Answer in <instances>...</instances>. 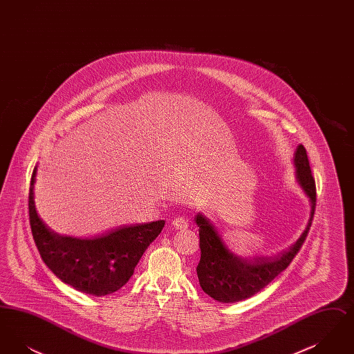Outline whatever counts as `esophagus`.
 <instances>
[{"mask_svg": "<svg viewBox=\"0 0 354 354\" xmlns=\"http://www.w3.org/2000/svg\"><path fill=\"white\" fill-rule=\"evenodd\" d=\"M172 225L176 228V230H185L188 228V220L182 218V216H178L175 219L172 220Z\"/></svg>", "mask_w": 354, "mask_h": 354, "instance_id": "esophagus-1", "label": "esophagus"}]
</instances>
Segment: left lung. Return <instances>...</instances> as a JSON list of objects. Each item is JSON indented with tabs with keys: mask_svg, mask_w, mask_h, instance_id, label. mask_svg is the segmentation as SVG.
Instances as JSON below:
<instances>
[{
	"mask_svg": "<svg viewBox=\"0 0 354 354\" xmlns=\"http://www.w3.org/2000/svg\"><path fill=\"white\" fill-rule=\"evenodd\" d=\"M296 179L310 199V219L301 237L281 254L274 257H247L234 252L224 244L211 223L198 214L195 221L199 227L201 261L196 267L203 290L220 303H237L252 297L257 292L288 268L303 247L312 225L316 209V183L303 145L295 152Z\"/></svg>",
	"mask_w": 354,
	"mask_h": 354,
	"instance_id": "obj_1",
	"label": "left lung"
}]
</instances>
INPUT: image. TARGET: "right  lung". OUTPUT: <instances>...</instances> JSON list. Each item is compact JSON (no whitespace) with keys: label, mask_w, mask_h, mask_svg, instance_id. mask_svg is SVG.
Returning a JSON list of instances; mask_svg holds the SVG:
<instances>
[{"label":"right lung","mask_w":354,"mask_h":354,"mask_svg":"<svg viewBox=\"0 0 354 354\" xmlns=\"http://www.w3.org/2000/svg\"><path fill=\"white\" fill-rule=\"evenodd\" d=\"M33 169L29 188V220L44 263L64 283L93 296H106L124 286L142 254L162 232L165 220L123 225L91 239L58 236L38 218L34 205Z\"/></svg>","instance_id":"right-lung-1"}]
</instances>
